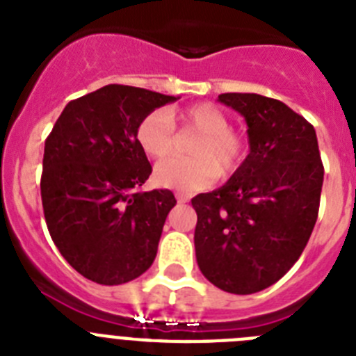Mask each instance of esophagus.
I'll list each match as a JSON object with an SVG mask.
<instances>
[{
    "label": "esophagus",
    "instance_id": "34e87169",
    "mask_svg": "<svg viewBox=\"0 0 356 356\" xmlns=\"http://www.w3.org/2000/svg\"><path fill=\"white\" fill-rule=\"evenodd\" d=\"M176 201H178V203H187L188 196L184 193H176Z\"/></svg>",
    "mask_w": 356,
    "mask_h": 356
}]
</instances>
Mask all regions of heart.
Wrapping results in <instances>:
<instances>
[{
	"label": "heart",
	"mask_w": 356,
	"mask_h": 356,
	"mask_svg": "<svg viewBox=\"0 0 356 356\" xmlns=\"http://www.w3.org/2000/svg\"><path fill=\"white\" fill-rule=\"evenodd\" d=\"M200 134L188 147L193 159H169L160 162L153 172L159 187L196 193L213 184L219 176L234 175L246 156V143L229 130L228 115L210 103H196L181 112L153 110L140 119L135 139L144 155L163 159L175 149V127Z\"/></svg>",
	"instance_id": "heart-1"
}]
</instances>
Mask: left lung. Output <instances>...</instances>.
<instances>
[{
    "mask_svg": "<svg viewBox=\"0 0 356 356\" xmlns=\"http://www.w3.org/2000/svg\"><path fill=\"white\" fill-rule=\"evenodd\" d=\"M248 124L250 153L222 187L193 197L201 273L232 294L276 284L300 259L319 212L325 168L316 130L260 94L217 97Z\"/></svg>",
    "mask_w": 356,
    "mask_h": 356,
    "instance_id": "left-lung-1",
    "label": "left lung"
}]
</instances>
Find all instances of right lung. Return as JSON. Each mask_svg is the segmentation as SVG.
Segmentation results:
<instances>
[{
    "label": "right lung",
    "mask_w": 356,
    "mask_h": 356,
    "mask_svg": "<svg viewBox=\"0 0 356 356\" xmlns=\"http://www.w3.org/2000/svg\"><path fill=\"white\" fill-rule=\"evenodd\" d=\"M178 97L105 85L69 102L46 139L40 196L49 235L81 276L121 285L151 267L176 205L168 188L139 193L151 165L135 130Z\"/></svg>",
    "instance_id": "add662e5"
}]
</instances>
